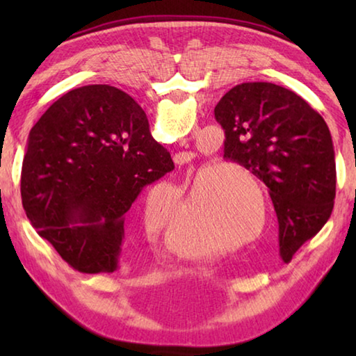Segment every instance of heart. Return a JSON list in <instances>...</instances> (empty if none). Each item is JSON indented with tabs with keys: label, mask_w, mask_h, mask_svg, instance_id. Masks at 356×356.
I'll return each instance as SVG.
<instances>
[{
	"label": "heart",
	"mask_w": 356,
	"mask_h": 356,
	"mask_svg": "<svg viewBox=\"0 0 356 356\" xmlns=\"http://www.w3.org/2000/svg\"><path fill=\"white\" fill-rule=\"evenodd\" d=\"M191 122L184 116H174L172 136H185L190 134ZM236 167L243 172L257 185L261 197H265V190L261 180L240 166L212 165L204 168L197 174L191 186L190 200L196 201L201 196L207 207V221L210 225L209 234L193 231L188 218L168 221L161 226L160 243L171 254L185 259H197L212 254L218 242L225 245H242L259 237L265 227V216L259 221V210L256 201L257 193L250 184L234 178L225 172L226 169ZM165 201H177V191L172 186H155L149 193L144 216L149 226L161 225L160 209ZM259 225H257V222Z\"/></svg>",
	"instance_id": "1"
}]
</instances>
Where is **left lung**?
Masks as SVG:
<instances>
[{
  "label": "left lung",
  "mask_w": 356,
  "mask_h": 356,
  "mask_svg": "<svg viewBox=\"0 0 356 356\" xmlns=\"http://www.w3.org/2000/svg\"><path fill=\"white\" fill-rule=\"evenodd\" d=\"M225 130V159L267 185L280 225V254L292 259L330 218L336 163L323 118L289 89L251 81L234 86L215 106Z\"/></svg>",
  "instance_id": "obj_1"
}]
</instances>
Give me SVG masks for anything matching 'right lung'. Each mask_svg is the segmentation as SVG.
Returning a JSON list of instances; mask_svg holds the SVG:
<instances>
[{
  "mask_svg": "<svg viewBox=\"0 0 356 356\" xmlns=\"http://www.w3.org/2000/svg\"><path fill=\"white\" fill-rule=\"evenodd\" d=\"M172 170L143 108L118 88L89 84L64 94L31 129L23 209L70 267L113 273L125 213L144 186Z\"/></svg>",
  "mask_w": 356,
  "mask_h": 356,
  "instance_id": "1",
  "label": "right lung"
}]
</instances>
